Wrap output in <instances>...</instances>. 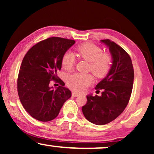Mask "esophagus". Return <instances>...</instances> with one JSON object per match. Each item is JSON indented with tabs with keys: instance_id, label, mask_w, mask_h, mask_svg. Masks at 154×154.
Returning <instances> with one entry per match:
<instances>
[{
	"instance_id": "1",
	"label": "esophagus",
	"mask_w": 154,
	"mask_h": 154,
	"mask_svg": "<svg viewBox=\"0 0 154 154\" xmlns=\"http://www.w3.org/2000/svg\"><path fill=\"white\" fill-rule=\"evenodd\" d=\"M79 95H80L79 93H77V92H72V96L73 97H78V96H79Z\"/></svg>"
}]
</instances>
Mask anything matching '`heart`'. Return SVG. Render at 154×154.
<instances>
[{
  "label": "heart",
  "mask_w": 154,
  "mask_h": 154,
  "mask_svg": "<svg viewBox=\"0 0 154 154\" xmlns=\"http://www.w3.org/2000/svg\"><path fill=\"white\" fill-rule=\"evenodd\" d=\"M77 52L81 58L90 62V69L97 77H103L106 74L111 66V58L109 54L102 53L99 46L92 43H83L77 48ZM75 59L71 52H66L62 57V64L66 70H70L74 64ZM93 81L90 74L75 73L67 79V85L76 92H83Z\"/></svg>",
  "instance_id": "obj_1"
}]
</instances>
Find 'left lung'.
Instances as JSON below:
<instances>
[{
    "instance_id": "8db88e82",
    "label": "left lung",
    "mask_w": 154,
    "mask_h": 154,
    "mask_svg": "<svg viewBox=\"0 0 154 154\" xmlns=\"http://www.w3.org/2000/svg\"><path fill=\"white\" fill-rule=\"evenodd\" d=\"M100 42L109 48L112 64L106 77L96 85V89L103 90L102 95L88 94V102L82 107L85 119L98 125L110 123L121 114L130 100L134 82V69L129 54L110 40Z\"/></svg>"
}]
</instances>
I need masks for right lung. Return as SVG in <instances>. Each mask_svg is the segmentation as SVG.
I'll return each instance as SVG.
<instances>
[{"label":"right lung","instance_id":"1","mask_svg":"<svg viewBox=\"0 0 154 154\" xmlns=\"http://www.w3.org/2000/svg\"><path fill=\"white\" fill-rule=\"evenodd\" d=\"M75 43L73 40L52 37L33 45L23 59L17 79L19 97L25 110L33 119L48 122L57 116L71 92L57 79L62 57ZM53 79L60 84L54 89Z\"/></svg>","mask_w":154,"mask_h":154}]
</instances>
